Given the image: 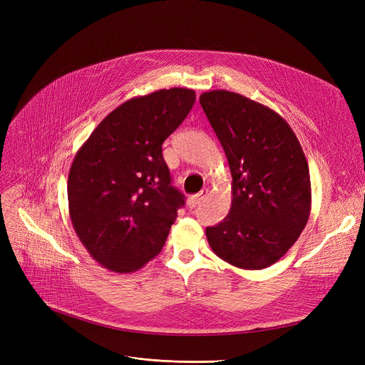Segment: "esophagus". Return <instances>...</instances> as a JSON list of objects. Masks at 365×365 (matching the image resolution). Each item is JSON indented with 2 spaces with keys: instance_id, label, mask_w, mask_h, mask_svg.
I'll list each match as a JSON object with an SVG mask.
<instances>
[{
  "instance_id": "obj_1",
  "label": "esophagus",
  "mask_w": 365,
  "mask_h": 365,
  "mask_svg": "<svg viewBox=\"0 0 365 365\" xmlns=\"http://www.w3.org/2000/svg\"><path fill=\"white\" fill-rule=\"evenodd\" d=\"M207 194H208V190H207V189H202L200 194L192 195V197H189V200H187V205H189V208H195L198 204H201V202H202V200L207 197Z\"/></svg>"
}]
</instances>
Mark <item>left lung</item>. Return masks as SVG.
Here are the masks:
<instances>
[{
    "label": "left lung",
    "mask_w": 365,
    "mask_h": 365,
    "mask_svg": "<svg viewBox=\"0 0 365 365\" xmlns=\"http://www.w3.org/2000/svg\"><path fill=\"white\" fill-rule=\"evenodd\" d=\"M200 103L232 175V205L207 226L212 250L242 269H262L296 242L311 212V179L302 146L277 112L244 96L215 90Z\"/></svg>",
    "instance_id": "left-lung-1"
}]
</instances>
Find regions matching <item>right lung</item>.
<instances>
[{
	"label": "right lung",
	"instance_id": "obj_1",
	"mask_svg": "<svg viewBox=\"0 0 365 365\" xmlns=\"http://www.w3.org/2000/svg\"><path fill=\"white\" fill-rule=\"evenodd\" d=\"M194 103L189 88L127 101L76 152L68 178L71 220L88 253L113 272H134L155 257L185 205L163 143Z\"/></svg>",
	"mask_w": 365,
	"mask_h": 365
}]
</instances>
